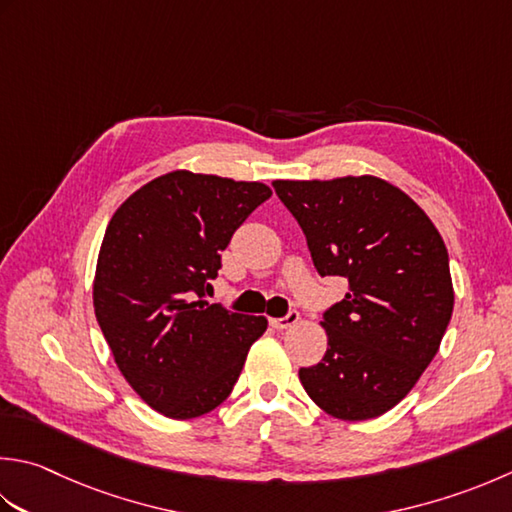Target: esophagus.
<instances>
[{
  "mask_svg": "<svg viewBox=\"0 0 512 512\" xmlns=\"http://www.w3.org/2000/svg\"><path fill=\"white\" fill-rule=\"evenodd\" d=\"M299 322V313L297 310H290L286 317H270V326L277 328V330H286V328H293Z\"/></svg>",
  "mask_w": 512,
  "mask_h": 512,
  "instance_id": "esophagus-1",
  "label": "esophagus"
}]
</instances>
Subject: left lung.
I'll return each instance as SVG.
<instances>
[{
    "mask_svg": "<svg viewBox=\"0 0 512 512\" xmlns=\"http://www.w3.org/2000/svg\"><path fill=\"white\" fill-rule=\"evenodd\" d=\"M317 273L348 279L324 313L319 364L299 368L308 397L344 422L388 413L437 355L453 315L448 250L402 188L375 175L275 179Z\"/></svg>",
    "mask_w": 512,
    "mask_h": 512,
    "instance_id": "left-lung-1",
    "label": "left lung"
}]
</instances>
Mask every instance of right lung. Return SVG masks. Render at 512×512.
<instances>
[{
  "mask_svg": "<svg viewBox=\"0 0 512 512\" xmlns=\"http://www.w3.org/2000/svg\"><path fill=\"white\" fill-rule=\"evenodd\" d=\"M273 195L262 182L173 170L115 210L99 248L93 306L119 373L170 419L217 408L268 326L208 304L222 250Z\"/></svg>",
  "mask_w": 512,
  "mask_h": 512,
  "instance_id": "right-lung-1",
  "label": "right lung"
}]
</instances>
